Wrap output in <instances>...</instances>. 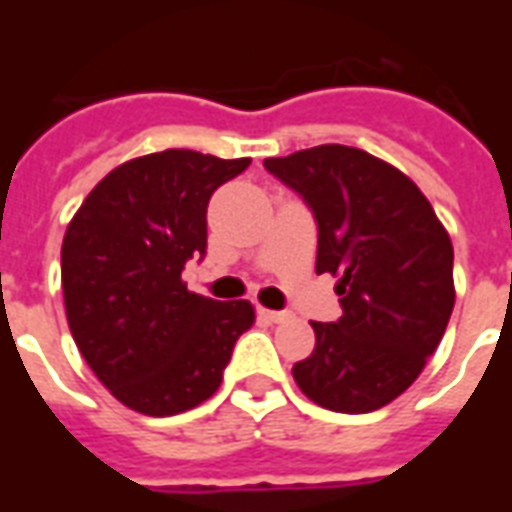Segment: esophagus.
<instances>
[{"mask_svg": "<svg viewBox=\"0 0 512 512\" xmlns=\"http://www.w3.org/2000/svg\"><path fill=\"white\" fill-rule=\"evenodd\" d=\"M260 318L268 323H279L288 318V312H277V310H266V307H260Z\"/></svg>", "mask_w": 512, "mask_h": 512, "instance_id": "obj_1", "label": "esophagus"}]
</instances>
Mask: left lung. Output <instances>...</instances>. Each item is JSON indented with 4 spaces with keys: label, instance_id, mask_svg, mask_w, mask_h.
Wrapping results in <instances>:
<instances>
[{
    "label": "left lung",
    "instance_id": "obj_1",
    "mask_svg": "<svg viewBox=\"0 0 512 512\" xmlns=\"http://www.w3.org/2000/svg\"><path fill=\"white\" fill-rule=\"evenodd\" d=\"M263 164L315 213V271L337 277L343 304L337 323L312 321L315 348L293 378L329 411H376L417 381L450 323V233L414 180L359 147L318 145Z\"/></svg>",
    "mask_w": 512,
    "mask_h": 512
}]
</instances>
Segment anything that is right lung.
<instances>
[{"label": "right lung", "instance_id": "right-lung-1", "mask_svg": "<svg viewBox=\"0 0 512 512\" xmlns=\"http://www.w3.org/2000/svg\"><path fill=\"white\" fill-rule=\"evenodd\" d=\"M252 158L164 150L115 167L62 238L68 326L98 381L131 411L172 417L219 389L249 301H213L180 271L205 252L208 200Z\"/></svg>", "mask_w": 512, "mask_h": 512}]
</instances>
